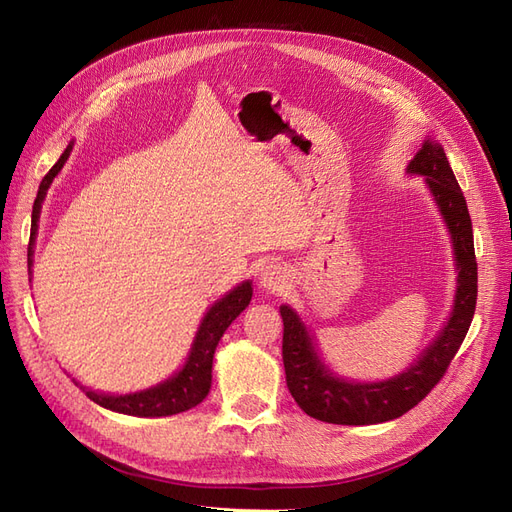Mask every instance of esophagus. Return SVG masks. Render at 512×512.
<instances>
[{
	"label": "esophagus",
	"mask_w": 512,
	"mask_h": 512,
	"mask_svg": "<svg viewBox=\"0 0 512 512\" xmlns=\"http://www.w3.org/2000/svg\"><path fill=\"white\" fill-rule=\"evenodd\" d=\"M288 282H290V271L286 267H280V265H269L262 269L260 273V288L265 292H282L284 288H288Z\"/></svg>",
	"instance_id": "1"
}]
</instances>
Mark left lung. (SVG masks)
Returning <instances> with one entry per match:
<instances>
[{
	"mask_svg": "<svg viewBox=\"0 0 512 512\" xmlns=\"http://www.w3.org/2000/svg\"><path fill=\"white\" fill-rule=\"evenodd\" d=\"M408 173L425 177L429 192L436 200L448 232H451L459 273L451 318L444 324L436 342L404 374H397L384 382H350L337 378L322 363L312 335H309L297 312L288 305H282V356L288 391L299 408L318 421L333 425H376L406 414L442 380L470 329L476 309L478 273L466 198H463L442 145L436 141L427 138L408 164Z\"/></svg>",
	"mask_w": 512,
	"mask_h": 512,
	"instance_id": "8db88e82",
	"label": "left lung"
}]
</instances>
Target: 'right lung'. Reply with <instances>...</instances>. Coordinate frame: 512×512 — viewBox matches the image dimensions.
<instances>
[{
    "mask_svg": "<svg viewBox=\"0 0 512 512\" xmlns=\"http://www.w3.org/2000/svg\"><path fill=\"white\" fill-rule=\"evenodd\" d=\"M72 151V143L61 153V158L55 162V166L44 175L38 188V196L34 200V211H32V237H29L27 247V265L32 269V256H34V241L38 235V218L42 209V200L46 196V190L51 188L53 179L57 173L64 168L68 156ZM252 301V282H243L237 288H232L228 294L213 303L209 312L205 314L203 322L196 331L194 344L190 350L188 361H185L183 369H179L173 378L160 382L158 386H151L147 391L141 393H130V395H106L89 391L85 386L81 389L85 395L96 401L98 406L130 414V416H170L179 414L198 406L209 395L211 389V367H213V354L218 348V342L222 339L224 331L230 327V322L235 320L243 309Z\"/></svg>",
    "mask_w": 512,
    "mask_h": 512,
    "instance_id": "obj_1",
    "label": "right lung"
}]
</instances>
